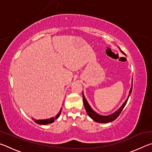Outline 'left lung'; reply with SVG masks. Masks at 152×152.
<instances>
[{"label":"left lung","instance_id":"1","mask_svg":"<svg viewBox=\"0 0 152 152\" xmlns=\"http://www.w3.org/2000/svg\"><path fill=\"white\" fill-rule=\"evenodd\" d=\"M132 85H133V81H132ZM132 87H133V86H132V88H131V89H130L129 94L127 99L125 101V102L123 104L122 106L116 112H115L114 113H113V114L110 115H108V116H102V115H99V114H97L96 112H94V110L91 109V107H90V105L88 104V102H87V101L86 100L85 97H84L83 93H82V97H83V102H84V107H85V109H86L87 114L88 115V116L91 117V119H92L94 121H96L97 123H109V122L113 121L115 120L119 116V115L121 114V111L123 110V108L125 107L126 104H127L129 97L131 93H132Z\"/></svg>","mask_w":152,"mask_h":152}]
</instances>
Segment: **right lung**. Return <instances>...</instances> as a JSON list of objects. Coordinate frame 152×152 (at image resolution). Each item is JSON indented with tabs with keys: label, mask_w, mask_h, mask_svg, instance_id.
<instances>
[{
	"label": "right lung",
	"mask_w": 152,
	"mask_h": 152,
	"mask_svg": "<svg viewBox=\"0 0 152 152\" xmlns=\"http://www.w3.org/2000/svg\"><path fill=\"white\" fill-rule=\"evenodd\" d=\"M61 111V110H60V113H58V115L56 117H52V118H50V119H44V120H35L34 121L36 123H38V124H39V125H47V124H49V123H51L54 121L56 119H57V118L60 116Z\"/></svg>",
	"instance_id": "add662e5"
}]
</instances>
